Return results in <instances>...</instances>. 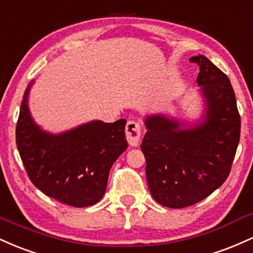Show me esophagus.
Returning a JSON list of instances; mask_svg holds the SVG:
<instances>
[{
    "label": "esophagus",
    "mask_w": 253,
    "mask_h": 253,
    "mask_svg": "<svg viewBox=\"0 0 253 253\" xmlns=\"http://www.w3.org/2000/svg\"><path fill=\"white\" fill-rule=\"evenodd\" d=\"M141 136V126L136 121H128L126 125V138L130 146H138Z\"/></svg>",
    "instance_id": "esophagus-1"
}]
</instances>
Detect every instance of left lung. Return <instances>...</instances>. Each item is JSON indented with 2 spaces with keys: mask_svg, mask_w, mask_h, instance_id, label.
<instances>
[{
  "mask_svg": "<svg viewBox=\"0 0 253 253\" xmlns=\"http://www.w3.org/2000/svg\"><path fill=\"white\" fill-rule=\"evenodd\" d=\"M196 82L206 102L202 123L183 128L165 115L145 119L141 151L151 195L159 205L184 208L210 196L226 181L240 138V115L228 77L202 54Z\"/></svg>",
  "mask_w": 253,
  "mask_h": 253,
  "instance_id": "obj_1",
  "label": "left lung"
}]
</instances>
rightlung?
Wrapping results in <instances>:
<instances>
[{
  "label": "right lung",
  "mask_w": 253,
  "mask_h": 253,
  "mask_svg": "<svg viewBox=\"0 0 253 253\" xmlns=\"http://www.w3.org/2000/svg\"><path fill=\"white\" fill-rule=\"evenodd\" d=\"M26 89L16 124V145L27 175L45 195L72 207L97 203L106 193L112 165L127 149L126 120H95L51 134L34 123Z\"/></svg>",
  "instance_id": "right-lung-1"
}]
</instances>
